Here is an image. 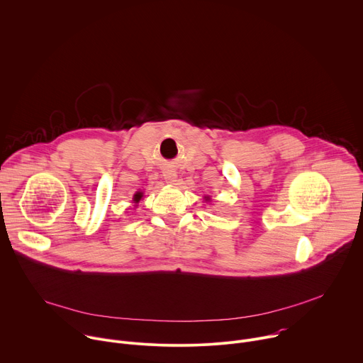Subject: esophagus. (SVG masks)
Wrapping results in <instances>:
<instances>
[{
  "instance_id": "obj_1",
  "label": "esophagus",
  "mask_w": 363,
  "mask_h": 363,
  "mask_svg": "<svg viewBox=\"0 0 363 363\" xmlns=\"http://www.w3.org/2000/svg\"><path fill=\"white\" fill-rule=\"evenodd\" d=\"M164 179H166L167 183L174 184V182H177V180H176V179H177V174H176L174 170H166V172H164Z\"/></svg>"
}]
</instances>
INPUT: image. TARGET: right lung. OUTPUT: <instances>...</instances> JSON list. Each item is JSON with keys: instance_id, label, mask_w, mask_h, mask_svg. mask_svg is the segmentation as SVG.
I'll use <instances>...</instances> for the list:
<instances>
[{"instance_id": "obj_1", "label": "right lung", "mask_w": 363, "mask_h": 363, "mask_svg": "<svg viewBox=\"0 0 363 363\" xmlns=\"http://www.w3.org/2000/svg\"><path fill=\"white\" fill-rule=\"evenodd\" d=\"M133 199H135V203H138V201H139V200H140V199H142V193H136V194H135V197H133Z\"/></svg>"}]
</instances>
